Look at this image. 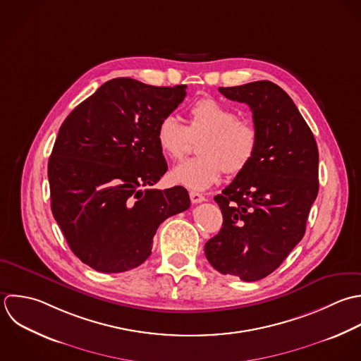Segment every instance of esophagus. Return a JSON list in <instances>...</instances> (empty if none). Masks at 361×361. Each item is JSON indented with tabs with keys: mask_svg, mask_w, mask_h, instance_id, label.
Listing matches in <instances>:
<instances>
[{
	"mask_svg": "<svg viewBox=\"0 0 361 361\" xmlns=\"http://www.w3.org/2000/svg\"><path fill=\"white\" fill-rule=\"evenodd\" d=\"M190 198H191L192 204H200V202L205 201V197L202 194H200V192H195V191L190 192Z\"/></svg>",
	"mask_w": 361,
	"mask_h": 361,
	"instance_id": "esophagus-1",
	"label": "esophagus"
}]
</instances>
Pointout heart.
Masks as SVG:
<instances>
[{"label": "heart", "instance_id": "1", "mask_svg": "<svg viewBox=\"0 0 361 361\" xmlns=\"http://www.w3.org/2000/svg\"><path fill=\"white\" fill-rule=\"evenodd\" d=\"M201 157L185 160L171 170V180L192 190H207L216 184L224 171L233 177L246 170L259 146L256 126L243 119L228 105L205 97L188 109V125L176 116L161 118L156 140L161 153L178 160L188 153L192 139H201Z\"/></svg>", "mask_w": 361, "mask_h": 361}]
</instances>
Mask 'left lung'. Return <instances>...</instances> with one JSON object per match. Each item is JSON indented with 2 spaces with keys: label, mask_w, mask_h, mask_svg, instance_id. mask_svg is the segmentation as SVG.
<instances>
[{
  "label": "left lung",
  "mask_w": 361,
  "mask_h": 361,
  "mask_svg": "<svg viewBox=\"0 0 361 361\" xmlns=\"http://www.w3.org/2000/svg\"><path fill=\"white\" fill-rule=\"evenodd\" d=\"M250 106L259 132L245 171L215 197L222 229L205 243V256L222 274L257 281L271 274L301 242L319 190L315 137L290 95L262 80L219 87Z\"/></svg>",
  "instance_id": "obj_1"
}]
</instances>
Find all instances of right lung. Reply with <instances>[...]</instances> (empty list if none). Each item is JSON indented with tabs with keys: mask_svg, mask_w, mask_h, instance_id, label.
<instances>
[{
	"mask_svg": "<svg viewBox=\"0 0 361 361\" xmlns=\"http://www.w3.org/2000/svg\"><path fill=\"white\" fill-rule=\"evenodd\" d=\"M185 88L114 78L61 123L47 164L50 207L71 252L91 269L140 266L160 224L190 208L181 185L149 188L167 171L157 125L183 102Z\"/></svg>",
	"mask_w": 361,
	"mask_h": 361,
	"instance_id": "right-lung-1",
	"label": "right lung"
}]
</instances>
